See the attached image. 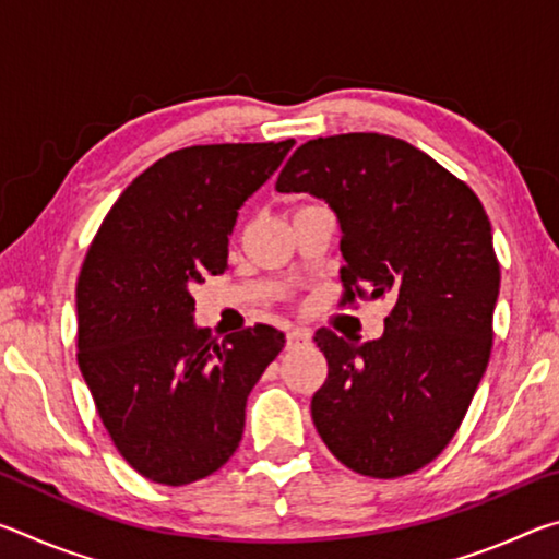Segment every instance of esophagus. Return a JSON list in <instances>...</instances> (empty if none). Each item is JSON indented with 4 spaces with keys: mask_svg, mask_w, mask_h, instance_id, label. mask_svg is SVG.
Here are the masks:
<instances>
[{
    "mask_svg": "<svg viewBox=\"0 0 559 559\" xmlns=\"http://www.w3.org/2000/svg\"><path fill=\"white\" fill-rule=\"evenodd\" d=\"M310 343V335L306 333V330H298V328H288L286 330V347L293 349L298 345H308Z\"/></svg>",
    "mask_w": 559,
    "mask_h": 559,
    "instance_id": "1",
    "label": "esophagus"
}]
</instances>
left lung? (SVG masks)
Instances as JSON below:
<instances>
[{
  "label": "left lung",
  "mask_w": 559,
  "mask_h": 559,
  "mask_svg": "<svg viewBox=\"0 0 559 559\" xmlns=\"http://www.w3.org/2000/svg\"><path fill=\"white\" fill-rule=\"evenodd\" d=\"M276 189L337 214L343 306L392 298L380 340L316 333L328 359L310 402L320 439L370 478L424 468L459 431L493 347L500 266L484 204L437 159L380 132L308 140Z\"/></svg>",
  "instance_id": "1"
}]
</instances>
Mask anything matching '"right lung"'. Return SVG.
<instances>
[{
    "mask_svg": "<svg viewBox=\"0 0 559 559\" xmlns=\"http://www.w3.org/2000/svg\"><path fill=\"white\" fill-rule=\"evenodd\" d=\"M293 145L175 150L132 179L93 236L75 357L120 456L155 484H194L234 456L246 396L286 343L261 323L219 343L194 325L192 288L226 271L236 212Z\"/></svg>",
    "mask_w": 559,
    "mask_h": 559,
    "instance_id": "add662e5",
    "label": "right lung"
}]
</instances>
